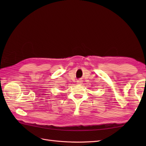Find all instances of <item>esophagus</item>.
<instances>
[{
  "mask_svg": "<svg viewBox=\"0 0 146 146\" xmlns=\"http://www.w3.org/2000/svg\"><path fill=\"white\" fill-rule=\"evenodd\" d=\"M77 83L78 84H82V81L81 80H77Z\"/></svg>",
  "mask_w": 146,
  "mask_h": 146,
  "instance_id": "esophagus-1",
  "label": "esophagus"
}]
</instances>
